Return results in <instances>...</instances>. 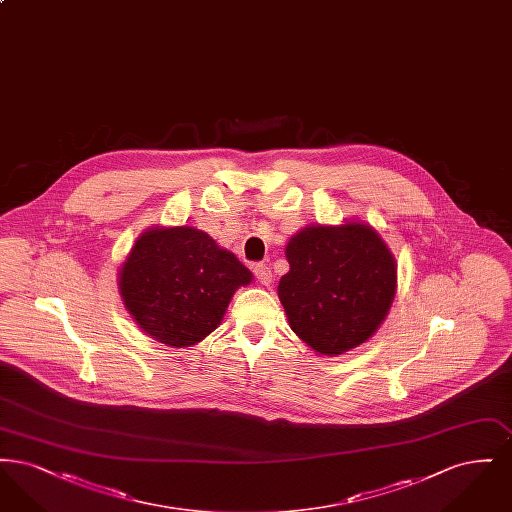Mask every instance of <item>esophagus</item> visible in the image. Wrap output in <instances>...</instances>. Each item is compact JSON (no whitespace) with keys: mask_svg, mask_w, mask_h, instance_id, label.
Instances as JSON below:
<instances>
[{"mask_svg":"<svg viewBox=\"0 0 512 512\" xmlns=\"http://www.w3.org/2000/svg\"><path fill=\"white\" fill-rule=\"evenodd\" d=\"M253 272H255V278L259 280V284L268 286V284L272 282V270H270L267 265L259 263V265H255V267H253Z\"/></svg>","mask_w":512,"mask_h":512,"instance_id":"obj_1","label":"esophagus"}]
</instances>
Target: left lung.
<instances>
[{
    "label": "left lung",
    "mask_w": 512,
    "mask_h": 512,
    "mask_svg": "<svg viewBox=\"0 0 512 512\" xmlns=\"http://www.w3.org/2000/svg\"><path fill=\"white\" fill-rule=\"evenodd\" d=\"M286 259L278 297L293 332L318 355L365 343L388 317L397 265L372 226H307L286 245Z\"/></svg>",
    "instance_id": "left-lung-1"
}]
</instances>
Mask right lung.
<instances>
[{
	"label": "right lung",
	"mask_w": 512,
	"mask_h": 512,
	"mask_svg": "<svg viewBox=\"0 0 512 512\" xmlns=\"http://www.w3.org/2000/svg\"><path fill=\"white\" fill-rule=\"evenodd\" d=\"M253 280L249 268L203 230L155 226L146 230L119 270L128 313L153 340L190 347L224 317L232 295Z\"/></svg>",
	"instance_id": "add662e5"
}]
</instances>
